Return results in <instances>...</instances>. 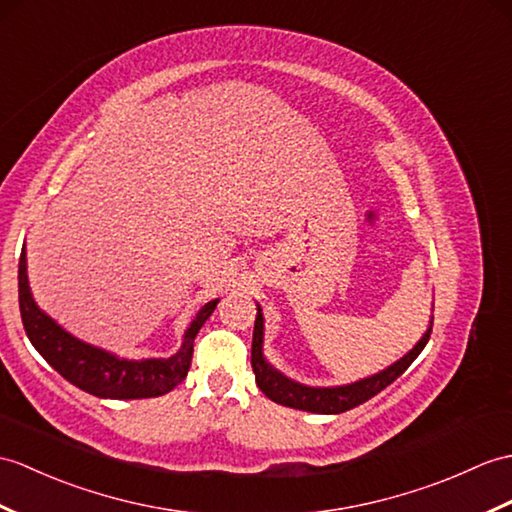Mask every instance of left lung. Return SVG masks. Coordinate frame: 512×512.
I'll return each mask as SVG.
<instances>
[{"mask_svg": "<svg viewBox=\"0 0 512 512\" xmlns=\"http://www.w3.org/2000/svg\"><path fill=\"white\" fill-rule=\"evenodd\" d=\"M430 336H432V327L427 329V334L417 342V347H414L408 355H403L399 362L388 366L386 371L377 373L373 377H366L362 382L340 386V388H307L292 382L288 377H283L264 360V355H261V342H264V318H261V310H257L251 366H253L255 382L259 390L275 403H281V406H288L294 410L316 412V414H340L375 397L377 392H382L386 386L395 382L399 375L406 373V368L419 358V353L423 351Z\"/></svg>", "mask_w": 512, "mask_h": 512, "instance_id": "left-lung-1", "label": "left lung"}]
</instances>
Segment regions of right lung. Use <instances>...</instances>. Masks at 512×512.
Masks as SVG:
<instances>
[{"label": "right lung", "instance_id": "right-lung-1", "mask_svg": "<svg viewBox=\"0 0 512 512\" xmlns=\"http://www.w3.org/2000/svg\"><path fill=\"white\" fill-rule=\"evenodd\" d=\"M218 299L209 301L185 331L183 347L168 360H120L69 336L34 303L26 275V251L19 257V310L23 329L43 360L69 384L104 399H148L170 392L187 377L194 355V338L216 310Z\"/></svg>", "mask_w": 512, "mask_h": 512}]
</instances>
